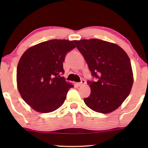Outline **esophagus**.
I'll return each instance as SVG.
<instances>
[{
  "mask_svg": "<svg viewBox=\"0 0 148 148\" xmlns=\"http://www.w3.org/2000/svg\"><path fill=\"white\" fill-rule=\"evenodd\" d=\"M84 84H86V82H85L84 80H82V82H80V83H77V85L78 86H84Z\"/></svg>",
  "mask_w": 148,
  "mask_h": 148,
  "instance_id": "34e87169",
  "label": "esophagus"
}]
</instances>
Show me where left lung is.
<instances>
[{"label":"left lung","mask_w":148,"mask_h":148,"mask_svg":"<svg viewBox=\"0 0 148 148\" xmlns=\"http://www.w3.org/2000/svg\"><path fill=\"white\" fill-rule=\"evenodd\" d=\"M77 48L98 82H88L90 96L84 98L89 108L97 112H112L130 94L133 74L128 55L116 44L99 39L75 40Z\"/></svg>","instance_id":"left-lung-1"}]
</instances>
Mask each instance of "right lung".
Returning a JSON list of instances; mask_svg holds the SVG:
<instances>
[{
	"label": "right lung",
	"instance_id": "add662e5",
	"mask_svg": "<svg viewBox=\"0 0 148 148\" xmlns=\"http://www.w3.org/2000/svg\"><path fill=\"white\" fill-rule=\"evenodd\" d=\"M74 41L50 40L28 48L17 68V85L23 100L42 113L51 112L63 104L73 85L66 82L63 64L66 54L76 47Z\"/></svg>",
	"mask_w": 148,
	"mask_h": 148
}]
</instances>
